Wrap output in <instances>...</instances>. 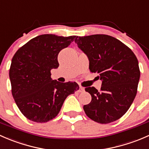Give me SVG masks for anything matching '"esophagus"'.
<instances>
[{
	"instance_id": "esophagus-1",
	"label": "esophagus",
	"mask_w": 149,
	"mask_h": 149,
	"mask_svg": "<svg viewBox=\"0 0 149 149\" xmlns=\"http://www.w3.org/2000/svg\"><path fill=\"white\" fill-rule=\"evenodd\" d=\"M79 92H84V87H82V86H79Z\"/></svg>"
}]
</instances>
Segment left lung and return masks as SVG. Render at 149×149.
<instances>
[{"label": "left lung", "instance_id": "left-lung-1", "mask_svg": "<svg viewBox=\"0 0 149 149\" xmlns=\"http://www.w3.org/2000/svg\"><path fill=\"white\" fill-rule=\"evenodd\" d=\"M75 42L87 55L89 70L98 73L100 91L86 87L91 101L84 105L86 115L102 124L120 119L128 110L137 94L140 79L139 61L122 42L106 34L77 37Z\"/></svg>", "mask_w": 149, "mask_h": 149}]
</instances>
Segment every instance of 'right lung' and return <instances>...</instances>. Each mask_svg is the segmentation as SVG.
I'll use <instances>...</instances> for the list:
<instances>
[{
    "instance_id": "obj_1",
    "label": "right lung",
    "mask_w": 149,
    "mask_h": 149,
    "mask_svg": "<svg viewBox=\"0 0 149 149\" xmlns=\"http://www.w3.org/2000/svg\"><path fill=\"white\" fill-rule=\"evenodd\" d=\"M76 38L42 34L29 40L13 55L9 70L12 95L27 119L36 123L51 120L59 113L66 97L79 89L76 82L52 80L50 73L59 66L60 51Z\"/></svg>"
}]
</instances>
